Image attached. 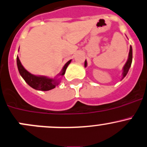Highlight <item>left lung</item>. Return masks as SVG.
<instances>
[{
    "label": "left lung",
    "instance_id": "1",
    "mask_svg": "<svg viewBox=\"0 0 147 147\" xmlns=\"http://www.w3.org/2000/svg\"><path fill=\"white\" fill-rule=\"evenodd\" d=\"M132 62V47L131 46L130 47V50H129V58H128V60L126 62V63L125 64L124 67H123V78H124L126 77V75H127L128 72L129 70V68H130ZM87 66V62L86 60L85 61V67Z\"/></svg>",
    "mask_w": 147,
    "mask_h": 147
}]
</instances>
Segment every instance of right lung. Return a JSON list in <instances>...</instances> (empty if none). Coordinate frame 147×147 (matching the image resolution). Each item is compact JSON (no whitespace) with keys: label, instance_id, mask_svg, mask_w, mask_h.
<instances>
[{"label":"right lung","instance_id":"obj_1","mask_svg":"<svg viewBox=\"0 0 147 147\" xmlns=\"http://www.w3.org/2000/svg\"><path fill=\"white\" fill-rule=\"evenodd\" d=\"M17 61V66H18V72H19L20 75H21L24 80L26 81L27 84L29 86L34 89L38 90H42V91H47L50 90L55 88L57 85L59 83V78H49L45 76H36V75H32L30 72H28L25 68L23 67L21 65V62L19 60V58L17 56L16 58ZM71 62V60H69L64 66L63 69L61 71L60 73L58 75L59 76H62L65 75V71H66L67 67L69 63Z\"/></svg>","mask_w":147,"mask_h":147}]
</instances>
